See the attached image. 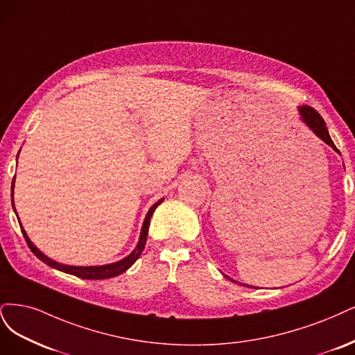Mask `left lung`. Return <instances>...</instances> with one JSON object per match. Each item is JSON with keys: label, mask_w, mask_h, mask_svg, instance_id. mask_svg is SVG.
I'll return each mask as SVG.
<instances>
[{"label": "left lung", "mask_w": 355, "mask_h": 355, "mask_svg": "<svg viewBox=\"0 0 355 355\" xmlns=\"http://www.w3.org/2000/svg\"><path fill=\"white\" fill-rule=\"evenodd\" d=\"M300 112H301L302 121L314 131V134L317 137H320V139H322L324 143H327L329 146L334 147L335 150L338 152L336 146L334 144V141H331V139H330L329 131L326 128V122L322 118V115H320V113L314 107H311V106H301Z\"/></svg>", "instance_id": "obj_1"}]
</instances>
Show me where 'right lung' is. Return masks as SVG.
<instances>
[{
  "instance_id": "obj_1",
  "label": "right lung",
  "mask_w": 355,
  "mask_h": 355,
  "mask_svg": "<svg viewBox=\"0 0 355 355\" xmlns=\"http://www.w3.org/2000/svg\"><path fill=\"white\" fill-rule=\"evenodd\" d=\"M13 184H15V178H13ZM11 191H13V186H11ZM11 196H13V193H11ZM164 199H161L159 202H156L153 207L150 208V211L147 212L146 215V220L143 223V228H141V236H140V242L139 245H137V248L132 250V254H130L127 258H123L122 261H118L115 262V264H107V266H100V267H73V266H64V264H59V262H55L50 258L45 257L42 252H40V250L33 246V243L29 240V237L26 236L25 230L21 228V233H24L25 239H26V243L29 246V249L33 252V255H35L37 258H40L42 262H45V264L53 267V268H57L60 271H64L67 274H73V276L76 277H81V279H89V280H101V279H110V277H115V276H119V274H122L123 271H127L134 262L139 259V257L141 255L143 249H144V245H146V240H147V232H148V224H150V218L153 215V211L156 209V207L159 203H162ZM13 208H15V203H13ZM16 211V209H15Z\"/></svg>"
}]
</instances>
